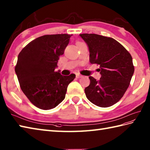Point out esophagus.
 Listing matches in <instances>:
<instances>
[{"mask_svg":"<svg viewBox=\"0 0 150 150\" xmlns=\"http://www.w3.org/2000/svg\"><path fill=\"white\" fill-rule=\"evenodd\" d=\"M83 77V76L81 75V74H76V78H82Z\"/></svg>","mask_w":150,"mask_h":150,"instance_id":"34e87169","label":"esophagus"}]
</instances>
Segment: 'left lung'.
I'll list each match as a JSON object with an SVG mask.
<instances>
[{
    "label": "left lung",
    "mask_w": 150,
    "mask_h": 150,
    "mask_svg": "<svg viewBox=\"0 0 150 150\" xmlns=\"http://www.w3.org/2000/svg\"><path fill=\"white\" fill-rule=\"evenodd\" d=\"M88 45L89 61L100 65L101 78L89 76L90 85L85 88L87 99L101 108L118 102L129 87L134 73L131 54L115 39L94 33L79 34Z\"/></svg>",
    "instance_id": "left-lung-1"
}]
</instances>
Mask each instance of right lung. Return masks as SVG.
Returning a JSON list of instances; mask_svg holds the SVG:
<instances>
[{
    "label": "right lung",
    "mask_w": 150,
    "mask_h": 150,
    "mask_svg": "<svg viewBox=\"0 0 150 150\" xmlns=\"http://www.w3.org/2000/svg\"><path fill=\"white\" fill-rule=\"evenodd\" d=\"M71 36H41L29 42L18 56L15 71L21 88L37 108H56L65 99L67 87L76 78L74 74L63 76L55 71Z\"/></svg>",
    "instance_id": "obj_1"
}]
</instances>
